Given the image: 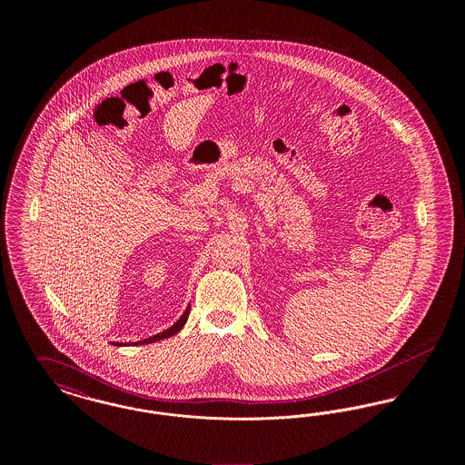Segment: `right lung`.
<instances>
[{"mask_svg":"<svg viewBox=\"0 0 465 465\" xmlns=\"http://www.w3.org/2000/svg\"><path fill=\"white\" fill-rule=\"evenodd\" d=\"M190 305L186 307V310L183 312V315L177 319V322H174L169 330H165V331L158 332V334H155V336H150V338H144V340H139V341H135L134 345H146V343H153V341H158V340H163V338H171V336H174L176 332L181 331L183 330V326L186 324V321H188V315H190ZM113 345H122V343H113Z\"/></svg>","mask_w":465,"mask_h":465,"instance_id":"1","label":"right lung"}]
</instances>
